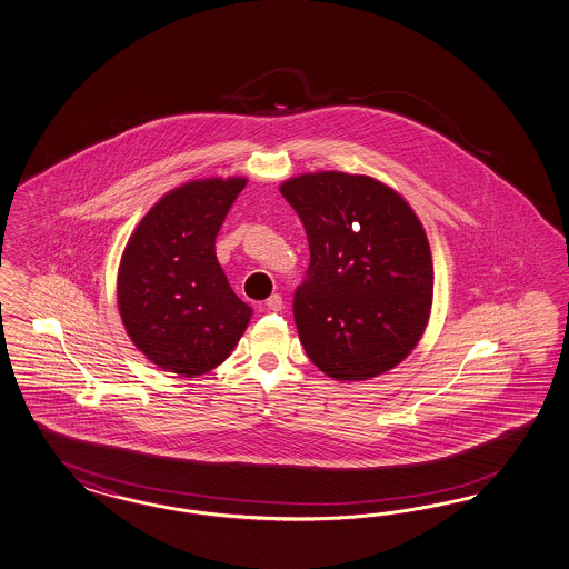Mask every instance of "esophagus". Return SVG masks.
<instances>
[{
  "label": "esophagus",
  "instance_id": "34e87169",
  "mask_svg": "<svg viewBox=\"0 0 569 569\" xmlns=\"http://www.w3.org/2000/svg\"><path fill=\"white\" fill-rule=\"evenodd\" d=\"M267 309L276 310V312L283 309V300H281V296H279V293H273V296L267 300Z\"/></svg>",
  "mask_w": 569,
  "mask_h": 569
}]
</instances>
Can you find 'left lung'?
<instances>
[{"instance_id": "8db88e82", "label": "left lung", "mask_w": 569, "mask_h": 569, "mask_svg": "<svg viewBox=\"0 0 569 569\" xmlns=\"http://www.w3.org/2000/svg\"><path fill=\"white\" fill-rule=\"evenodd\" d=\"M309 238L293 319L310 361L340 381L397 367L428 326L430 243L405 198L365 174L310 172L281 183Z\"/></svg>"}]
</instances>
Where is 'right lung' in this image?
I'll return each mask as SVG.
<instances>
[{
    "label": "right lung",
    "mask_w": 569,
    "mask_h": 569,
    "mask_svg": "<svg viewBox=\"0 0 569 569\" xmlns=\"http://www.w3.org/2000/svg\"><path fill=\"white\" fill-rule=\"evenodd\" d=\"M243 177L190 181L160 198L122 252L117 298L139 350L183 378L208 373L240 342L252 309L231 290L214 240Z\"/></svg>",
    "instance_id": "1"
}]
</instances>
